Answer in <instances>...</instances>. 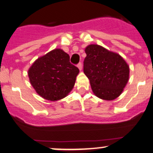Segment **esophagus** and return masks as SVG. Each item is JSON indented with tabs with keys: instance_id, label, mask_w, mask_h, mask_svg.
Instances as JSON below:
<instances>
[{
	"instance_id": "obj_1",
	"label": "esophagus",
	"mask_w": 153,
	"mask_h": 153,
	"mask_svg": "<svg viewBox=\"0 0 153 153\" xmlns=\"http://www.w3.org/2000/svg\"><path fill=\"white\" fill-rule=\"evenodd\" d=\"M77 66H78V69H79L80 70H82V64H81V62H79L78 64V65H77Z\"/></svg>"
}]
</instances>
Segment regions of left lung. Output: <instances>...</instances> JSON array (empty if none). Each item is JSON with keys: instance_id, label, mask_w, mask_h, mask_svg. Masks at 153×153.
Instances as JSON below:
<instances>
[{"instance_id": "obj_1", "label": "left lung", "mask_w": 153, "mask_h": 153, "mask_svg": "<svg viewBox=\"0 0 153 153\" xmlns=\"http://www.w3.org/2000/svg\"><path fill=\"white\" fill-rule=\"evenodd\" d=\"M85 51L83 72L94 94L105 100L116 99L128 80V65L120 55L99 45H89Z\"/></svg>"}]
</instances>
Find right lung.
I'll return each mask as SVG.
<instances>
[{"label": "right lung", "mask_w": 153, "mask_h": 153, "mask_svg": "<svg viewBox=\"0 0 153 153\" xmlns=\"http://www.w3.org/2000/svg\"><path fill=\"white\" fill-rule=\"evenodd\" d=\"M79 69L70 62V56L54 49L38 58L28 71L30 81L45 100L56 101L73 89Z\"/></svg>", "instance_id": "right-lung-1"}]
</instances>
